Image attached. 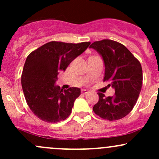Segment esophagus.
I'll list each match as a JSON object with an SVG mask.
<instances>
[{
	"instance_id": "obj_1",
	"label": "esophagus",
	"mask_w": 159,
	"mask_h": 159,
	"mask_svg": "<svg viewBox=\"0 0 159 159\" xmlns=\"http://www.w3.org/2000/svg\"><path fill=\"white\" fill-rule=\"evenodd\" d=\"M81 92H82V94H89V90H87V89H82V90H81Z\"/></svg>"
}]
</instances>
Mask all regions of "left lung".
Masks as SVG:
<instances>
[{
    "label": "left lung",
    "mask_w": 159,
    "mask_h": 159,
    "mask_svg": "<svg viewBox=\"0 0 159 159\" xmlns=\"http://www.w3.org/2000/svg\"><path fill=\"white\" fill-rule=\"evenodd\" d=\"M90 48L102 56L105 68L104 81H111L115 91L113 96L107 98L98 93L99 100L93 111L108 121L121 119L133 109L139 98L143 79L140 62L125 46L112 40L95 41Z\"/></svg>",
    "instance_id": "8db88e82"
}]
</instances>
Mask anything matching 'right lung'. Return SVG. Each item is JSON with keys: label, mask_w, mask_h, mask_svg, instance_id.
Listing matches in <instances>:
<instances>
[{"label": "right lung", "mask_w": 159, "mask_h": 159, "mask_svg": "<svg viewBox=\"0 0 159 159\" xmlns=\"http://www.w3.org/2000/svg\"><path fill=\"white\" fill-rule=\"evenodd\" d=\"M90 44L51 41L28 56L22 71V89L27 104L38 118L57 123L69 116L81 89H61L55 84L57 75L60 70L65 71Z\"/></svg>", "instance_id": "right-lung-1"}]
</instances>
